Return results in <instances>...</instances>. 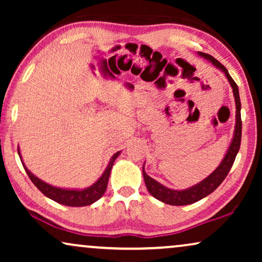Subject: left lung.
<instances>
[{"label": "left lung", "instance_id": "8db88e82", "mask_svg": "<svg viewBox=\"0 0 262 262\" xmlns=\"http://www.w3.org/2000/svg\"><path fill=\"white\" fill-rule=\"evenodd\" d=\"M199 55L204 57V58L209 59L214 67H217L218 69H221L227 76L229 83H230L232 92H234L235 96V103H236V125H235V132H234V138H232L231 144L229 146L227 155L224 156L223 161H222L220 166L213 170V173H211L206 179H204L202 182L196 184L192 187L184 191H175V189L167 188L166 186L161 185L160 182L154 180L152 178H150L148 174L145 173L144 166H143V177H144V182L146 188L150 194L154 198L161 200L162 203L169 204V205H188V204H193L198 200L205 198L206 195H209L220 186L229 171H230L232 164L235 162L236 155H237L239 145H241V136H242V120H241V101H239V94H238V87L235 83V81L232 80L230 75H229L228 70L225 69L223 64H221L216 58H213L212 56L207 55V53L199 52Z\"/></svg>", "mask_w": 262, "mask_h": 262}]
</instances>
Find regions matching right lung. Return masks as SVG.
Listing matches in <instances>:
<instances>
[{"label": "right lung", "instance_id": "right-lung-1", "mask_svg": "<svg viewBox=\"0 0 262 262\" xmlns=\"http://www.w3.org/2000/svg\"><path fill=\"white\" fill-rule=\"evenodd\" d=\"M17 152H19V156L21 159L19 149H17ZM119 154L120 151L114 154L112 159L110 161L108 166H107L105 171H103V174L100 177L99 180L96 181L94 185H92L91 187L88 188L81 189V191L80 189L58 188V187H55V186L46 184V182L40 180V179L34 177V175L27 169L24 162H23V166L25 168V170H26L27 175L30 177L31 181L35 185V187H37L42 194L48 196V198L55 200L56 203H59L66 206H87V205H91L93 203H95L96 200H99L103 195V193H105L107 188V184H108L110 174H111V170H112L113 163L117 157L119 156Z\"/></svg>", "mask_w": 262, "mask_h": 262}]
</instances>
